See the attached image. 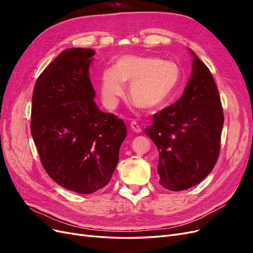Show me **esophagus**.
Listing matches in <instances>:
<instances>
[{
  "mask_svg": "<svg viewBox=\"0 0 253 253\" xmlns=\"http://www.w3.org/2000/svg\"><path fill=\"white\" fill-rule=\"evenodd\" d=\"M129 126H131V129L135 133H140L141 132V126L137 124L135 120L131 121V124H129Z\"/></svg>",
  "mask_w": 253,
  "mask_h": 253,
  "instance_id": "esophagus-1",
  "label": "esophagus"
}]
</instances>
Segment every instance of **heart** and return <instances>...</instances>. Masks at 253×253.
<instances>
[{
	"label": "heart",
	"mask_w": 253,
	"mask_h": 253,
	"mask_svg": "<svg viewBox=\"0 0 253 253\" xmlns=\"http://www.w3.org/2000/svg\"><path fill=\"white\" fill-rule=\"evenodd\" d=\"M179 81L180 68L174 61L124 55L102 72L101 97L108 108H114L125 95V82H129L128 97L133 103L144 111H155L169 100Z\"/></svg>",
	"instance_id": "heart-1"
}]
</instances>
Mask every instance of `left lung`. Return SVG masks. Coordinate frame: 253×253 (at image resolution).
<instances>
[{
    "instance_id": "obj_1",
    "label": "left lung",
    "mask_w": 253,
    "mask_h": 253,
    "mask_svg": "<svg viewBox=\"0 0 253 253\" xmlns=\"http://www.w3.org/2000/svg\"><path fill=\"white\" fill-rule=\"evenodd\" d=\"M194 57L192 76L180 99L153 116L145 134L159 153V183L181 191L200 183L215 166L224 113L209 68Z\"/></svg>"
}]
</instances>
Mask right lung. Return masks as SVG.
Segmentation results:
<instances>
[{
    "label": "right lung",
    "mask_w": 253,
    "mask_h": 253,
    "mask_svg": "<svg viewBox=\"0 0 253 253\" xmlns=\"http://www.w3.org/2000/svg\"><path fill=\"white\" fill-rule=\"evenodd\" d=\"M95 51L68 48L37 79L30 131L58 185L89 194L109 183L126 136L125 122L96 105L88 68Z\"/></svg>",
    "instance_id": "obj_1"
}]
</instances>
